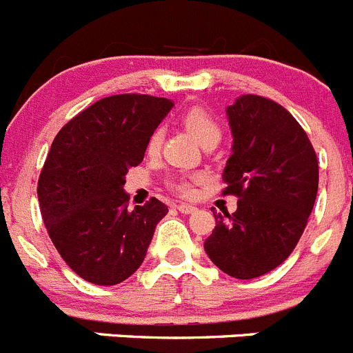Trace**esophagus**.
I'll return each instance as SVG.
<instances>
[{
    "instance_id": "esophagus-1",
    "label": "esophagus",
    "mask_w": 353,
    "mask_h": 353,
    "mask_svg": "<svg viewBox=\"0 0 353 353\" xmlns=\"http://www.w3.org/2000/svg\"><path fill=\"white\" fill-rule=\"evenodd\" d=\"M177 209H179V212H183V214H193V212L196 211L195 205L192 204H179L177 205Z\"/></svg>"
}]
</instances>
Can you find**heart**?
Segmentation results:
<instances>
[{
	"instance_id": "b5f03b06",
	"label": "heart",
	"mask_w": 353,
	"mask_h": 353,
	"mask_svg": "<svg viewBox=\"0 0 353 353\" xmlns=\"http://www.w3.org/2000/svg\"><path fill=\"white\" fill-rule=\"evenodd\" d=\"M183 123L195 135V139L200 144H204L208 139L220 137V126L216 125L214 119L204 109H200V107H193V109H190L188 112L184 114ZM161 141H163V132H161V128H157L151 133V137L148 141L149 153H157L161 145ZM174 190L179 192L181 195H190L193 192V186L190 181L177 179L174 183Z\"/></svg>"
}]
</instances>
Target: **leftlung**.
<instances>
[{
    "label": "left lung",
    "instance_id": "left-lung-1",
    "mask_svg": "<svg viewBox=\"0 0 353 353\" xmlns=\"http://www.w3.org/2000/svg\"><path fill=\"white\" fill-rule=\"evenodd\" d=\"M227 117L234 144L223 193L239 202L236 212L214 214L204 250L228 276L252 279L283 263L299 243L315 205L319 161L303 126L269 98L243 94Z\"/></svg>",
    "mask_w": 353,
    "mask_h": 353
}]
</instances>
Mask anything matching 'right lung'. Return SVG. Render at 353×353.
<instances>
[{
  "mask_svg": "<svg viewBox=\"0 0 353 353\" xmlns=\"http://www.w3.org/2000/svg\"><path fill=\"white\" fill-rule=\"evenodd\" d=\"M174 107L149 94H114L66 123L38 179V202L54 246L72 271L94 285H117L144 262L158 221V199L130 211L123 190L151 133Z\"/></svg>",
  "mask_w": 353,
  "mask_h": 353,
  "instance_id": "obj_1",
  "label": "right lung"
}]
</instances>
